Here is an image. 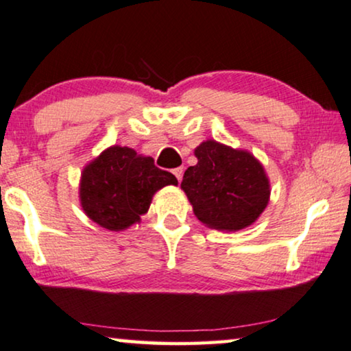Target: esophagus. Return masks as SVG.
I'll return each mask as SVG.
<instances>
[{
    "label": "esophagus",
    "mask_w": 351,
    "mask_h": 351,
    "mask_svg": "<svg viewBox=\"0 0 351 351\" xmlns=\"http://www.w3.org/2000/svg\"><path fill=\"white\" fill-rule=\"evenodd\" d=\"M172 174L176 176V179L182 182V177H184V167H176L174 171H172Z\"/></svg>",
    "instance_id": "obj_1"
}]
</instances>
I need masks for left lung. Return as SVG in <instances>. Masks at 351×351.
Instances as JSON below:
<instances>
[{"instance_id":"1","label":"left lung","mask_w":351,"mask_h":351,"mask_svg":"<svg viewBox=\"0 0 351 351\" xmlns=\"http://www.w3.org/2000/svg\"><path fill=\"white\" fill-rule=\"evenodd\" d=\"M197 163L185 171L182 190L202 225L239 231L260 218L269 204L271 184L264 166L248 150L213 139L195 149Z\"/></svg>"}]
</instances>
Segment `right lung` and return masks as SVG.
Segmentation results:
<instances>
[{"mask_svg":"<svg viewBox=\"0 0 351 351\" xmlns=\"http://www.w3.org/2000/svg\"><path fill=\"white\" fill-rule=\"evenodd\" d=\"M166 185H177L176 176L158 169L152 156L110 145L85 165L79 199L85 215L96 225L123 231L141 221L155 193Z\"/></svg>","mask_w":351,"mask_h":351,"instance_id":"add662e5","label":"right lung"}]
</instances>
